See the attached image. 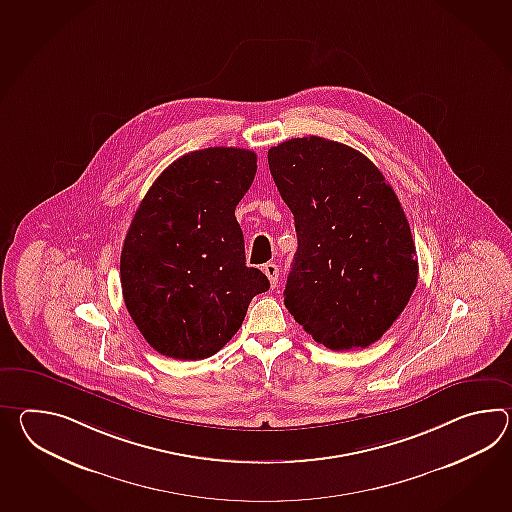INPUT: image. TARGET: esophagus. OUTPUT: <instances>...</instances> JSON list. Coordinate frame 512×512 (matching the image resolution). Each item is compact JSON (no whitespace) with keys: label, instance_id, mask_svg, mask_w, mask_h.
Here are the masks:
<instances>
[{"label":"esophagus","instance_id":"obj_1","mask_svg":"<svg viewBox=\"0 0 512 512\" xmlns=\"http://www.w3.org/2000/svg\"><path fill=\"white\" fill-rule=\"evenodd\" d=\"M262 272L266 273V277L270 279V284H272V286L277 284V277H279V268H277V264H273V262L264 264V266H262Z\"/></svg>","mask_w":512,"mask_h":512}]
</instances>
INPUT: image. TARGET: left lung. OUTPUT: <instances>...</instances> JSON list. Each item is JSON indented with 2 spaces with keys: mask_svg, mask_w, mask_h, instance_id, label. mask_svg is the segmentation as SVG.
Listing matches in <instances>:
<instances>
[{
  "mask_svg": "<svg viewBox=\"0 0 512 512\" xmlns=\"http://www.w3.org/2000/svg\"><path fill=\"white\" fill-rule=\"evenodd\" d=\"M268 165L296 220L284 305L327 349L369 347L402 314L419 279L397 194L362 152L323 137L270 148Z\"/></svg>",
  "mask_w": 512,
  "mask_h": 512,
  "instance_id": "left-lung-1",
  "label": "left lung"
}]
</instances>
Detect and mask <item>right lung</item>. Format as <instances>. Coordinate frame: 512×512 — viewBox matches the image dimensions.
Listing matches in <instances>:
<instances>
[{"mask_svg": "<svg viewBox=\"0 0 512 512\" xmlns=\"http://www.w3.org/2000/svg\"><path fill=\"white\" fill-rule=\"evenodd\" d=\"M257 172L246 148L194 150L145 194L121 251L126 310L152 349L174 360L218 353L250 301L270 288L246 266L235 209Z\"/></svg>", "mask_w": 512, "mask_h": 512, "instance_id": "add662e5", "label": "right lung"}]
</instances>
